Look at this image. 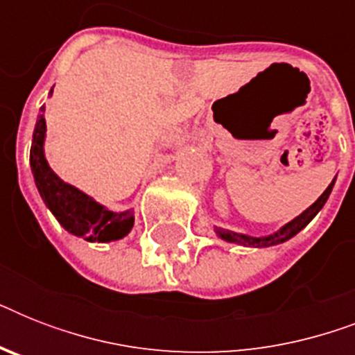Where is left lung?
Wrapping results in <instances>:
<instances>
[{"label":"left lung","instance_id":"1","mask_svg":"<svg viewBox=\"0 0 355 355\" xmlns=\"http://www.w3.org/2000/svg\"><path fill=\"white\" fill-rule=\"evenodd\" d=\"M334 184H336V178L331 180V184L326 188V191L320 195L319 199L315 200L313 205L309 206L308 210L302 211L300 216L295 217L291 223H287L286 227H282L278 232L270 234V236H265V237H250V236H245V234H237L232 232V230H225V228H216L219 237H223L225 241H230V243H237V245H245V247H270V245H278V243H284L287 239H291L293 236H297L300 230H302L306 225H308L311 219H313L317 214L320 211V208L326 205V200L330 197L331 193V188H334Z\"/></svg>","mask_w":355,"mask_h":355}]
</instances>
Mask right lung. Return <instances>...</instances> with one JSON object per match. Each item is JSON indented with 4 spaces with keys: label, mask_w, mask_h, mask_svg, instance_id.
<instances>
[{
    "label": "right lung",
    "mask_w": 355,
    "mask_h": 355,
    "mask_svg": "<svg viewBox=\"0 0 355 355\" xmlns=\"http://www.w3.org/2000/svg\"><path fill=\"white\" fill-rule=\"evenodd\" d=\"M53 94V90H51ZM46 107L40 108V118L36 119L33 144H31V169L35 175L36 188L40 191L46 206L57 217L69 234L85 237L86 241H116L130 232L134 225V211L121 214L107 210L96 200L69 186L51 171L44 156V138H46Z\"/></svg>",
    "instance_id": "1"
}]
</instances>
